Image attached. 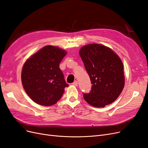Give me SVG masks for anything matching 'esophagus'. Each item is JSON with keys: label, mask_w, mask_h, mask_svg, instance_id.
Instances as JSON below:
<instances>
[{"label": "esophagus", "mask_w": 148, "mask_h": 148, "mask_svg": "<svg viewBox=\"0 0 148 148\" xmlns=\"http://www.w3.org/2000/svg\"><path fill=\"white\" fill-rule=\"evenodd\" d=\"M73 85H74V86H77V85H78V83H77V81H76V80H75L74 82L73 83Z\"/></svg>", "instance_id": "34e87169"}]
</instances>
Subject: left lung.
<instances>
[{"mask_svg": "<svg viewBox=\"0 0 148 148\" xmlns=\"http://www.w3.org/2000/svg\"><path fill=\"white\" fill-rule=\"evenodd\" d=\"M92 84L84 98L90 105L103 108L113 103L124 87L123 65L120 58L107 47L92 44L79 51Z\"/></svg>", "mask_w": 148, "mask_h": 148, "instance_id": "obj_1", "label": "left lung"}]
</instances>
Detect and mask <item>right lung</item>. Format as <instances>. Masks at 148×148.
Masks as SVG:
<instances>
[{
	"label": "right lung",
	"mask_w": 148,
	"mask_h": 148,
	"mask_svg": "<svg viewBox=\"0 0 148 148\" xmlns=\"http://www.w3.org/2000/svg\"><path fill=\"white\" fill-rule=\"evenodd\" d=\"M66 52L47 45L38 51L24 64L21 80L31 99L42 106H51L60 99L68 87L60 64Z\"/></svg>",
	"instance_id": "obj_1"
}]
</instances>
